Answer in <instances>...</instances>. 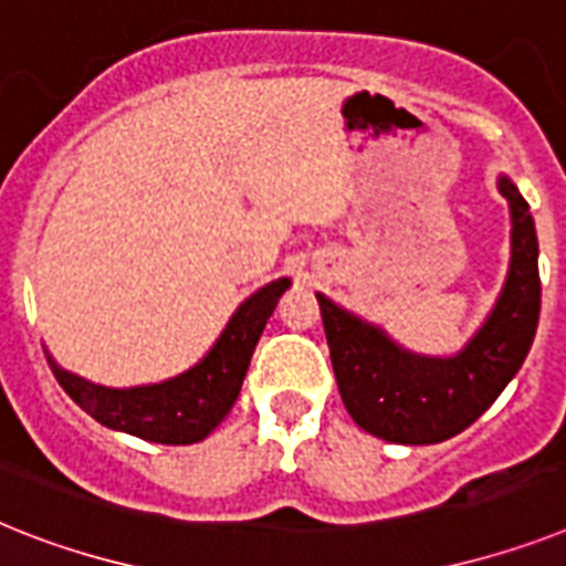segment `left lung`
<instances>
[{
	"mask_svg": "<svg viewBox=\"0 0 566 566\" xmlns=\"http://www.w3.org/2000/svg\"><path fill=\"white\" fill-rule=\"evenodd\" d=\"M497 188L512 210L509 274L485 324L457 356L408 353L378 326L317 294L344 408L378 440L401 446L451 440L503 394L530 353L541 315L535 219L506 176Z\"/></svg>",
	"mask_w": 566,
	"mask_h": 566,
	"instance_id": "8db88e82",
	"label": "left lung"
}]
</instances>
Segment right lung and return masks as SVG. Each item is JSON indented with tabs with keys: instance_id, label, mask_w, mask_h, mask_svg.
Masks as SVG:
<instances>
[{
	"instance_id": "right-lung-1",
	"label": "right lung",
	"mask_w": 566,
	"mask_h": 566,
	"mask_svg": "<svg viewBox=\"0 0 566 566\" xmlns=\"http://www.w3.org/2000/svg\"><path fill=\"white\" fill-rule=\"evenodd\" d=\"M286 289L289 280L280 277L251 294L233 312L226 333L219 335L208 356L188 373L167 378L161 385L126 387V390L92 385L86 378L63 370L49 356L51 373L57 376L65 394L106 428L161 446H190L205 440L233 408L256 340Z\"/></svg>"
}]
</instances>
